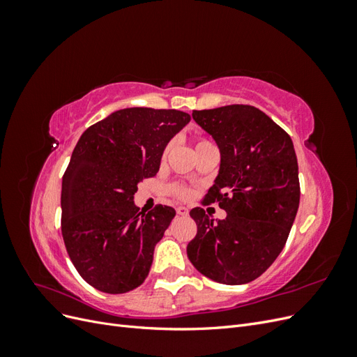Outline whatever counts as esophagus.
<instances>
[{
	"instance_id": "esophagus-1",
	"label": "esophagus",
	"mask_w": 357,
	"mask_h": 357,
	"mask_svg": "<svg viewBox=\"0 0 357 357\" xmlns=\"http://www.w3.org/2000/svg\"><path fill=\"white\" fill-rule=\"evenodd\" d=\"M177 214L188 215L189 214V208H186V207H177Z\"/></svg>"
}]
</instances>
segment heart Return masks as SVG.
<instances>
[{"label": "heart", "instance_id": "1", "mask_svg": "<svg viewBox=\"0 0 357 357\" xmlns=\"http://www.w3.org/2000/svg\"><path fill=\"white\" fill-rule=\"evenodd\" d=\"M208 144H211L208 139H205V138H198L197 139V149H199V147H204V146H208ZM169 150H171V143H168L165 147H164V150H162V155H160V160L164 162L165 159H167V156H168V153H169ZM169 192H171V195H174L176 198H178V199H188L190 195H192V190L188 188V186H185V185H172L171 188H169Z\"/></svg>", "mask_w": 357, "mask_h": 357}]
</instances>
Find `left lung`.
Instances as JSON below:
<instances>
[{
  "mask_svg": "<svg viewBox=\"0 0 357 357\" xmlns=\"http://www.w3.org/2000/svg\"><path fill=\"white\" fill-rule=\"evenodd\" d=\"M218 143L220 171L202 204H219L226 219L214 223L204 208L190 210L197 235L188 257L222 284L262 275L283 250L299 207L298 160L283 128L253 105L193 110Z\"/></svg>",
  "mask_w": 357,
  "mask_h": 357,
  "instance_id": "1",
  "label": "left lung"
}]
</instances>
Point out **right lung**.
Listing matches in <instances>:
<instances>
[{"label": "right lung", "instance_id": "add662e5", "mask_svg": "<svg viewBox=\"0 0 357 357\" xmlns=\"http://www.w3.org/2000/svg\"><path fill=\"white\" fill-rule=\"evenodd\" d=\"M190 121L178 110L132 107L89 126L62 177L61 231L80 277L104 294L143 284L176 210L139 213L138 183L155 177L162 150Z\"/></svg>", "mask_w": 357, "mask_h": 357}]
</instances>
